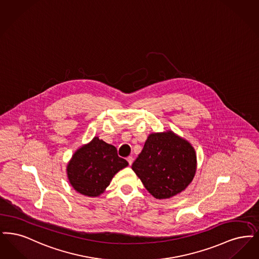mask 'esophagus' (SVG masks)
<instances>
[{
  "label": "esophagus",
  "instance_id": "obj_1",
  "mask_svg": "<svg viewBox=\"0 0 259 259\" xmlns=\"http://www.w3.org/2000/svg\"><path fill=\"white\" fill-rule=\"evenodd\" d=\"M126 160H127L128 164H130V165H132V164H133V162H134V158H133V157H127V158H126Z\"/></svg>",
  "mask_w": 259,
  "mask_h": 259
}]
</instances>
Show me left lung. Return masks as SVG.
Segmentation results:
<instances>
[{
	"instance_id": "left-lung-1",
	"label": "left lung",
	"mask_w": 259,
	"mask_h": 259,
	"mask_svg": "<svg viewBox=\"0 0 259 259\" xmlns=\"http://www.w3.org/2000/svg\"><path fill=\"white\" fill-rule=\"evenodd\" d=\"M197 167L191 143L172 131L150 134L132 168L157 199L171 198L191 184Z\"/></svg>"
}]
</instances>
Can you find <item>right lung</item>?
Masks as SVG:
<instances>
[{"mask_svg": "<svg viewBox=\"0 0 259 259\" xmlns=\"http://www.w3.org/2000/svg\"><path fill=\"white\" fill-rule=\"evenodd\" d=\"M128 162L120 158L116 147L95 136L79 147L68 161L67 175L71 187L80 194L98 197Z\"/></svg>", "mask_w": 259, "mask_h": 259, "instance_id": "right-lung-1", "label": "right lung"}]
</instances>
